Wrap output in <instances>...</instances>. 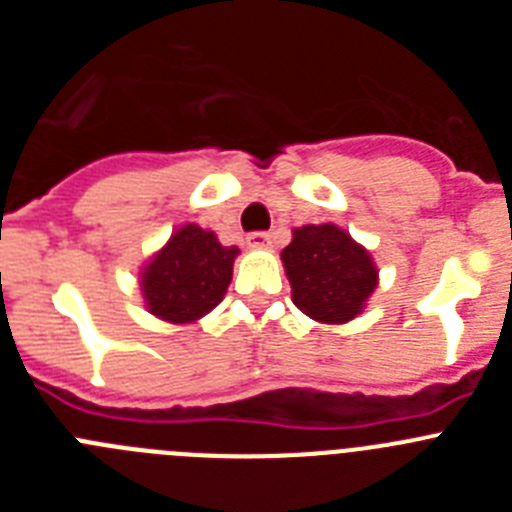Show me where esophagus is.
<instances>
[{"mask_svg": "<svg viewBox=\"0 0 512 512\" xmlns=\"http://www.w3.org/2000/svg\"><path fill=\"white\" fill-rule=\"evenodd\" d=\"M248 248H269L271 246V235L269 233H251L248 235Z\"/></svg>", "mask_w": 512, "mask_h": 512, "instance_id": "esophagus-1", "label": "esophagus"}]
</instances>
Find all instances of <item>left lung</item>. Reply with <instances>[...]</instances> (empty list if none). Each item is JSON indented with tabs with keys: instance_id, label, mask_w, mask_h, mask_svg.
<instances>
[{
	"instance_id": "obj_1",
	"label": "left lung",
	"mask_w": 512,
	"mask_h": 512,
	"mask_svg": "<svg viewBox=\"0 0 512 512\" xmlns=\"http://www.w3.org/2000/svg\"><path fill=\"white\" fill-rule=\"evenodd\" d=\"M282 264L297 310L323 325H343L361 315L379 284L372 253L336 223L292 230Z\"/></svg>"
}]
</instances>
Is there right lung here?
Wrapping results in <instances>:
<instances>
[{
	"label": "right lung",
	"mask_w": 512,
	"mask_h": 512,
	"mask_svg": "<svg viewBox=\"0 0 512 512\" xmlns=\"http://www.w3.org/2000/svg\"><path fill=\"white\" fill-rule=\"evenodd\" d=\"M238 246H223L212 230L184 223L140 266L143 305L158 320L189 325L223 302Z\"/></svg>",
	"instance_id": "1"
}]
</instances>
